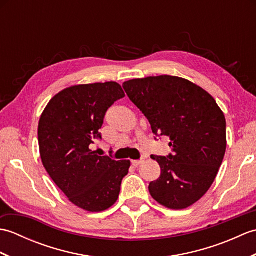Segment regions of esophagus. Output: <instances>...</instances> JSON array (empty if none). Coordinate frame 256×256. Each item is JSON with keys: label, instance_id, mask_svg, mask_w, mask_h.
Returning a JSON list of instances; mask_svg holds the SVG:
<instances>
[{"label": "esophagus", "instance_id": "1", "mask_svg": "<svg viewBox=\"0 0 256 256\" xmlns=\"http://www.w3.org/2000/svg\"><path fill=\"white\" fill-rule=\"evenodd\" d=\"M142 162H143V160H132V164H133L135 167H138V165L142 164Z\"/></svg>", "mask_w": 256, "mask_h": 256}]
</instances>
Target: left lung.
<instances>
[{"label":"left lung","mask_w":256,"mask_h":256,"mask_svg":"<svg viewBox=\"0 0 256 256\" xmlns=\"http://www.w3.org/2000/svg\"><path fill=\"white\" fill-rule=\"evenodd\" d=\"M123 88L148 118L157 136H168L172 154L154 156L160 176L152 197L166 208L186 209L214 184L226 148V123L216 100L201 86L175 76L125 81Z\"/></svg>","instance_id":"left-lung-1"}]
</instances>
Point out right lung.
<instances>
[{
	"instance_id": "add662e5",
	"label": "right lung",
	"mask_w": 256,
	"mask_h": 256,
	"mask_svg": "<svg viewBox=\"0 0 256 256\" xmlns=\"http://www.w3.org/2000/svg\"><path fill=\"white\" fill-rule=\"evenodd\" d=\"M124 96L114 81L72 86L54 96L40 118L42 165L70 202L86 211L101 212L116 204L131 166L89 148L101 138L108 108Z\"/></svg>"
}]
</instances>
